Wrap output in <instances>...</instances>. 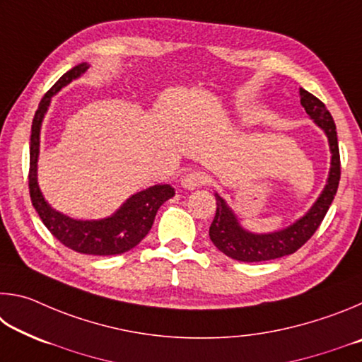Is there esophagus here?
<instances>
[{"mask_svg":"<svg viewBox=\"0 0 362 362\" xmlns=\"http://www.w3.org/2000/svg\"><path fill=\"white\" fill-rule=\"evenodd\" d=\"M207 182H209V177H207V174L201 173V170H192V173H188L185 177H183L182 185L187 189H194L198 187L206 185Z\"/></svg>","mask_w":362,"mask_h":362,"instance_id":"obj_1","label":"esophagus"}]
</instances>
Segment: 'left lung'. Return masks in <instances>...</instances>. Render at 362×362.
<instances>
[{
  "label": "left lung",
  "instance_id": "8db88e82",
  "mask_svg": "<svg viewBox=\"0 0 362 362\" xmlns=\"http://www.w3.org/2000/svg\"><path fill=\"white\" fill-rule=\"evenodd\" d=\"M300 103L310 118L324 131L329 140L332 158H330V170L326 187H324L320 198L316 199V203L311 206V209L303 217H300L297 222L279 231L262 233V235L244 230L231 207L216 193L217 211L211 223L209 236L214 246L231 259L240 262H265L293 254L315 235L322 218L326 217L330 204H332L340 182V153L335 122L326 105L317 97L302 88H300Z\"/></svg>",
  "mask_w": 362,
  "mask_h": 362
}]
</instances>
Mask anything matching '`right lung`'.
Segmentation results:
<instances>
[{
  "instance_id": "1",
  "label": "right lung",
  "mask_w": 362,
  "mask_h": 362,
  "mask_svg": "<svg viewBox=\"0 0 362 362\" xmlns=\"http://www.w3.org/2000/svg\"><path fill=\"white\" fill-rule=\"evenodd\" d=\"M88 69L89 65L83 62L60 76L59 81L42 97L36 110L32 122V136H30V198L42 223L64 246L79 254L118 255L136 247L148 235L158 209L175 194L173 187L164 183V185H153L142 189L132 194L113 216L100 220H76L64 216L62 212L52 209L47 204L38 187L40 131L51 97L57 94L64 86L70 84L73 79L81 76Z\"/></svg>"
}]
</instances>
